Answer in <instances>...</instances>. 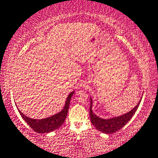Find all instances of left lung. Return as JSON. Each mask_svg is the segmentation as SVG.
<instances>
[{"mask_svg": "<svg viewBox=\"0 0 158 158\" xmlns=\"http://www.w3.org/2000/svg\"><path fill=\"white\" fill-rule=\"evenodd\" d=\"M141 99H140L139 103L137 104V106L133 110H131L130 112L126 113L125 114H123L122 116L117 117H113V118L104 119L99 118V117L96 116L93 113L92 110V99H91L89 109L91 123L96 127L97 130L104 133H106V134H112V133L117 132V131L120 130L121 128H123L130 120V119L132 118L135 112H136V110H137V108H138Z\"/></svg>", "mask_w": 158, "mask_h": 158, "instance_id": "1", "label": "left lung"}]
</instances>
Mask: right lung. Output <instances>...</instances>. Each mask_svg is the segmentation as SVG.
I'll return each instance as SVG.
<instances>
[{
    "label": "right lung",
    "instance_id": "add662e5",
    "mask_svg": "<svg viewBox=\"0 0 158 158\" xmlns=\"http://www.w3.org/2000/svg\"><path fill=\"white\" fill-rule=\"evenodd\" d=\"M74 92L70 93L67 99H66L65 106H64L61 112H60L58 114L53 115L50 117L47 118L42 119H34L29 118V117H26L24 115L21 111L19 110L20 114L21 115L22 118L26 121V123L29 125L33 130L38 133H48L52 132L56 129L59 128L65 121L66 118V115H67L69 106L70 104V100L72 99V97Z\"/></svg>",
    "mask_w": 158,
    "mask_h": 158
}]
</instances>
